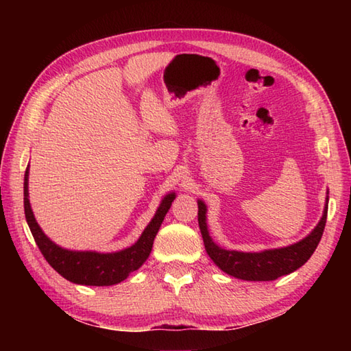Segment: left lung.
<instances>
[{
  "mask_svg": "<svg viewBox=\"0 0 351 351\" xmlns=\"http://www.w3.org/2000/svg\"><path fill=\"white\" fill-rule=\"evenodd\" d=\"M329 195V193H327ZM327 204H329V196H326V205L322 219L318 225L312 229L303 240L294 244H289L287 247L279 249H267L263 252H238V250H226L220 247L219 244L213 241L210 237V230L206 225V205L204 200H197V220L200 234L204 238L205 250L214 264L220 270L234 276L237 279L243 280H274L295 271L300 268L315 252L317 245L322 240L323 230L326 226L327 219Z\"/></svg>",
  "mask_w": 351,
  "mask_h": 351,
  "instance_id": "obj_1",
  "label": "left lung"
}]
</instances>
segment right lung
I'll return each mask as SVG.
<instances>
[{
  "mask_svg": "<svg viewBox=\"0 0 351 351\" xmlns=\"http://www.w3.org/2000/svg\"><path fill=\"white\" fill-rule=\"evenodd\" d=\"M28 167L24 176V210L28 228L32 230L37 247L40 249L42 255L48 261V264L54 270L62 274L64 279H68L77 285H90V287H110L116 285L125 280L128 276L138 270L146 263V259L151 255L152 244L161 223L170 210L176 195L175 191L167 193L162 197L158 210L155 211L152 220L141 232L138 240L132 245L119 252L101 253L95 250H71L60 247L54 241L45 235L39 223L29 205L28 199Z\"/></svg>",
  "mask_w": 351,
  "mask_h": 351,
  "instance_id": "add662e5",
  "label": "right lung"
}]
</instances>
